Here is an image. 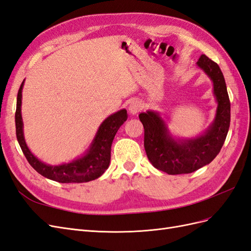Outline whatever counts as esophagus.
I'll return each instance as SVG.
<instances>
[{
  "label": "esophagus",
  "instance_id": "obj_1",
  "mask_svg": "<svg viewBox=\"0 0 251 251\" xmlns=\"http://www.w3.org/2000/svg\"><path fill=\"white\" fill-rule=\"evenodd\" d=\"M141 108H142L141 102L136 100V101L131 102V104L128 105V112H130L132 115H135V114H137L138 112H140Z\"/></svg>",
  "mask_w": 251,
  "mask_h": 251
}]
</instances>
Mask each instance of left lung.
Masks as SVG:
<instances>
[{
	"mask_svg": "<svg viewBox=\"0 0 251 251\" xmlns=\"http://www.w3.org/2000/svg\"><path fill=\"white\" fill-rule=\"evenodd\" d=\"M214 83L218 102L216 117L196 138L175 139L158 112L139 114L144 127V149L150 162L169 175L189 174L210 163L221 151L230 125V101L223 73L218 64L202 54L197 62Z\"/></svg>",
	"mask_w": 251,
	"mask_h": 251,
	"instance_id": "obj_1",
	"label": "left lung"
}]
</instances>
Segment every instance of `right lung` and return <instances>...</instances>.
I'll return each mask as SVG.
<instances>
[{
    "mask_svg": "<svg viewBox=\"0 0 251 251\" xmlns=\"http://www.w3.org/2000/svg\"><path fill=\"white\" fill-rule=\"evenodd\" d=\"M23 86H24V81L22 82L18 92L16 130L19 144L29 164L42 176L59 182V183H82V182H89L100 177L110 165L112 142L118 128L124 125L127 118L126 110L123 109L114 113L102 121L85 155L69 163L50 165L39 160L30 151L26 144L21 113Z\"/></svg>",
    "mask_w": 251,
    "mask_h": 251,
    "instance_id": "right-lung-1",
    "label": "right lung"
}]
</instances>
